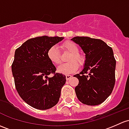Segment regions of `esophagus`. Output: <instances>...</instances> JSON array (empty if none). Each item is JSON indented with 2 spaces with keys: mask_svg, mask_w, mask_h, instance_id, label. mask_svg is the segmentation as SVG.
<instances>
[{
  "mask_svg": "<svg viewBox=\"0 0 129 129\" xmlns=\"http://www.w3.org/2000/svg\"><path fill=\"white\" fill-rule=\"evenodd\" d=\"M72 77V76L70 75H66V79H67V80H70V78Z\"/></svg>",
  "mask_w": 129,
  "mask_h": 129,
  "instance_id": "34e87169",
  "label": "esophagus"
}]
</instances>
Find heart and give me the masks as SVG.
Instances as JSON below:
<instances>
[{"instance_id":"obj_1","label":"heart","mask_w":129,"mask_h":129,"mask_svg":"<svg viewBox=\"0 0 129 129\" xmlns=\"http://www.w3.org/2000/svg\"><path fill=\"white\" fill-rule=\"evenodd\" d=\"M63 51L70 53L67 61L69 62L61 65L57 68V71L61 74L69 75L75 72L78 69V64L83 66L85 63V58L78 53V47L72 41L65 42L62 45ZM47 57L54 64H60L61 62L60 54L57 48L55 46L50 47L47 51Z\"/></svg>"}]
</instances>
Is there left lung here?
<instances>
[{
	"mask_svg": "<svg viewBox=\"0 0 129 129\" xmlns=\"http://www.w3.org/2000/svg\"><path fill=\"white\" fill-rule=\"evenodd\" d=\"M71 40L81 47L86 59L82 71L74 76L79 81L75 88L76 95L86 105L101 104L115 85L116 61L112 49L98 39L76 36Z\"/></svg>",
	"mask_w": 129,
	"mask_h": 129,
	"instance_id": "left-lung-1",
	"label": "left lung"
}]
</instances>
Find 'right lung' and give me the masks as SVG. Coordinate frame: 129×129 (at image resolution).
<instances>
[{"label": "right lung", "mask_w": 129, "mask_h": 129, "mask_svg": "<svg viewBox=\"0 0 129 129\" xmlns=\"http://www.w3.org/2000/svg\"><path fill=\"white\" fill-rule=\"evenodd\" d=\"M63 37L40 36L29 39L17 49L12 71L20 96L36 109L54 106L66 82V76L55 73L56 68L47 57V51ZM53 73L52 77L48 75Z\"/></svg>", "instance_id": "1"}]
</instances>
